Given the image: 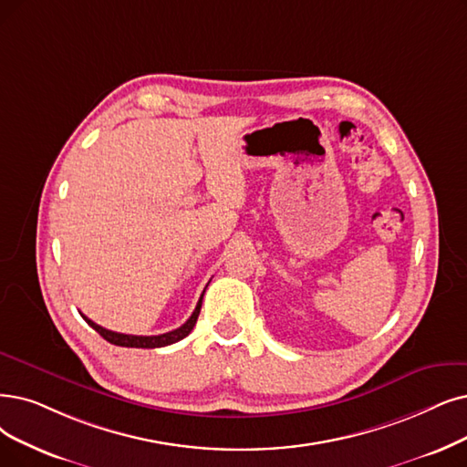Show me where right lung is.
Returning <instances> with one entry per match:
<instances>
[{
  "label": "right lung",
  "instance_id": "1",
  "mask_svg": "<svg viewBox=\"0 0 467 467\" xmlns=\"http://www.w3.org/2000/svg\"><path fill=\"white\" fill-rule=\"evenodd\" d=\"M204 295V291H202ZM202 295L199 298V303L193 310V314L190 316V320L185 322L183 326H180L178 329L174 331H169V333H161V335H126V333H117V331H110V329H105L101 326H98L96 322H91L89 318H86V316L82 314V318L96 329L101 337L109 343L113 345H119V347H134V348H159V347H166V345H172V343H178L182 341L183 337H188V335L192 333L197 318H199V312H201V303H202Z\"/></svg>",
  "mask_w": 467,
  "mask_h": 467
}]
</instances>
